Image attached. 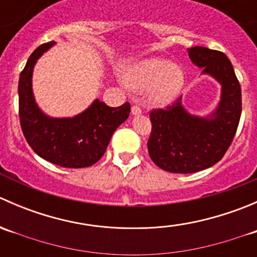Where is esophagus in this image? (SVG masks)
Segmentation results:
<instances>
[{
  "instance_id": "34e87169",
  "label": "esophagus",
  "mask_w": 257,
  "mask_h": 257,
  "mask_svg": "<svg viewBox=\"0 0 257 257\" xmlns=\"http://www.w3.org/2000/svg\"><path fill=\"white\" fill-rule=\"evenodd\" d=\"M132 114H133V115H139V114H142V109L138 105H133V107H132Z\"/></svg>"
}]
</instances>
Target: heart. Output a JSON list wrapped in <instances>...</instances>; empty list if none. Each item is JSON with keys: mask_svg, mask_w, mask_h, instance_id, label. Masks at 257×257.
Listing matches in <instances>:
<instances>
[{"mask_svg": "<svg viewBox=\"0 0 257 257\" xmlns=\"http://www.w3.org/2000/svg\"><path fill=\"white\" fill-rule=\"evenodd\" d=\"M126 85L137 92L148 91V100L153 105L165 107L180 93L184 85L183 69L164 58H149L138 62L124 73Z\"/></svg>", "mask_w": 257, "mask_h": 257, "instance_id": "heart-1", "label": "heart"}]
</instances>
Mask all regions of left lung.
Returning a JSON list of instances; mask_svg holds the SVG:
<instances>
[{
    "label": "left lung",
    "instance_id": "obj_1",
    "mask_svg": "<svg viewBox=\"0 0 257 257\" xmlns=\"http://www.w3.org/2000/svg\"><path fill=\"white\" fill-rule=\"evenodd\" d=\"M191 62L201 74L221 85L217 107L205 116L190 114L181 97L167 109L150 113L152 133L148 152L153 162L165 172L189 174L216 164L229 149L241 116V88L231 62L222 52L206 47L188 49Z\"/></svg>",
    "mask_w": 257,
    "mask_h": 257
}]
</instances>
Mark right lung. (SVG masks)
Wrapping results in <instances>:
<instances>
[{
	"label": "right lung",
	"mask_w": 257,
	"mask_h": 257,
	"mask_svg": "<svg viewBox=\"0 0 257 257\" xmlns=\"http://www.w3.org/2000/svg\"><path fill=\"white\" fill-rule=\"evenodd\" d=\"M56 42L43 43L30 56L18 82V104L23 136L33 152L63 168H87L95 164L107 150L115 129L128 119V102L116 108L95 99L72 118H53L36 103L32 89L35 64Z\"/></svg>",
	"instance_id": "add662e5"
}]
</instances>
